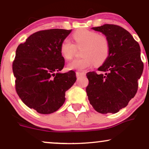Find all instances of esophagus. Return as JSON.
<instances>
[{
  "mask_svg": "<svg viewBox=\"0 0 149 149\" xmlns=\"http://www.w3.org/2000/svg\"><path fill=\"white\" fill-rule=\"evenodd\" d=\"M85 72H76V75L77 77H80V76H83V75H85Z\"/></svg>",
  "mask_w": 149,
  "mask_h": 149,
  "instance_id": "obj_1",
  "label": "esophagus"
}]
</instances>
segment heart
Listing matches in <instances>:
<instances>
[{
	"mask_svg": "<svg viewBox=\"0 0 149 149\" xmlns=\"http://www.w3.org/2000/svg\"><path fill=\"white\" fill-rule=\"evenodd\" d=\"M77 46L84 47L81 55L83 57L73 60L68 65L70 70H83L94 64H103L110 54V46L107 38L98 32L89 30H79L73 34ZM75 45L66 38L60 45V53L66 60H70L75 52Z\"/></svg>",
	"mask_w": 149,
	"mask_h": 149,
	"instance_id": "b5f03b06",
	"label": "heart"
}]
</instances>
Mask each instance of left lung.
<instances>
[{"mask_svg":"<svg viewBox=\"0 0 149 149\" xmlns=\"http://www.w3.org/2000/svg\"><path fill=\"white\" fill-rule=\"evenodd\" d=\"M105 35L110 46L109 58L99 71L87 73L89 103L100 113H116L128 104L138 90L143 72L140 47L132 34L121 26L104 24L91 28Z\"/></svg>","mask_w":149,"mask_h":149,"instance_id":"1","label":"left lung"}]
</instances>
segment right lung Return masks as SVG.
Returning a JSON list of instances; mask_svg holds the SVG:
<instances>
[{"label": "right lung", "mask_w": 149, "mask_h": 149, "mask_svg": "<svg viewBox=\"0 0 149 149\" xmlns=\"http://www.w3.org/2000/svg\"><path fill=\"white\" fill-rule=\"evenodd\" d=\"M72 30L36 32L17 47L13 62L15 89L22 101L40 114H50L64 103L65 93L77 80L74 71L61 73L62 40Z\"/></svg>", "instance_id": "add662e5"}]
</instances>
